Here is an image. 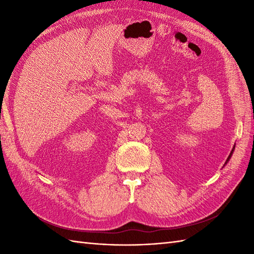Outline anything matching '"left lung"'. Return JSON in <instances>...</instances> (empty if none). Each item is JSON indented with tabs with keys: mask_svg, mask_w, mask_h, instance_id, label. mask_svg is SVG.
<instances>
[{
	"mask_svg": "<svg viewBox=\"0 0 254 254\" xmlns=\"http://www.w3.org/2000/svg\"><path fill=\"white\" fill-rule=\"evenodd\" d=\"M233 152H234V149H233ZM231 155H233V153H230V155L228 156V158H227V160H226V164H227V163H228V161H229V159H230V157H231Z\"/></svg>",
	"mask_w": 254,
	"mask_h": 254,
	"instance_id": "obj_1",
	"label": "left lung"
}]
</instances>
